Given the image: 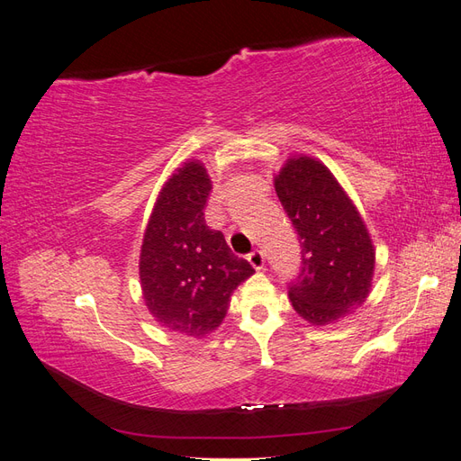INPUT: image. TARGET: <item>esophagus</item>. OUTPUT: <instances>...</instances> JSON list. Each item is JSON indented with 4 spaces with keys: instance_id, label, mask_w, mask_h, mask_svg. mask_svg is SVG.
Segmentation results:
<instances>
[{
    "instance_id": "esophagus-1",
    "label": "esophagus",
    "mask_w": 461,
    "mask_h": 461,
    "mask_svg": "<svg viewBox=\"0 0 461 461\" xmlns=\"http://www.w3.org/2000/svg\"><path fill=\"white\" fill-rule=\"evenodd\" d=\"M248 261L252 263V267H254L256 271H261L263 265H265V256H263L261 249H254V252L248 256Z\"/></svg>"
}]
</instances>
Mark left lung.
<instances>
[{
  "mask_svg": "<svg viewBox=\"0 0 461 461\" xmlns=\"http://www.w3.org/2000/svg\"><path fill=\"white\" fill-rule=\"evenodd\" d=\"M275 192L302 246L292 308L317 327L350 315L367 300L375 273V246L356 203L329 167L305 153L286 159Z\"/></svg>",
  "mask_w": 461,
  "mask_h": 461,
  "instance_id": "8db88e82",
  "label": "left lung"
}]
</instances>
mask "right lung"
Masks as SVG:
<instances>
[{
  "label": "right lung",
  "mask_w": 461,
  "mask_h": 461,
  "mask_svg": "<svg viewBox=\"0 0 461 461\" xmlns=\"http://www.w3.org/2000/svg\"><path fill=\"white\" fill-rule=\"evenodd\" d=\"M212 178L188 159L167 178L151 209L140 248V286L158 325L202 339L225 319L230 296L256 271L209 229L203 207Z\"/></svg>",
  "instance_id": "add662e5"
}]
</instances>
